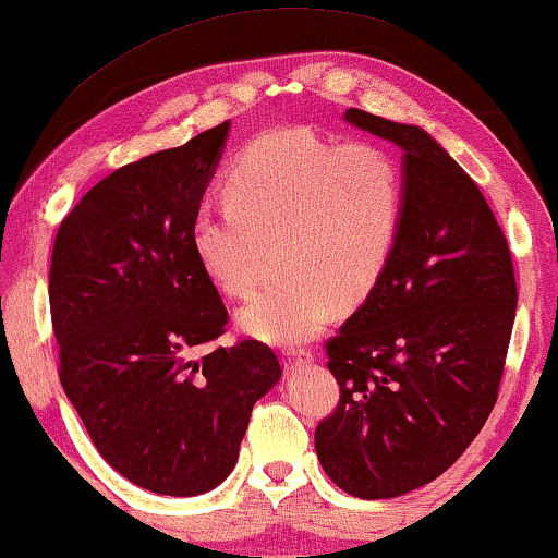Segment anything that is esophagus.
Here are the masks:
<instances>
[{
	"instance_id": "obj_1",
	"label": "esophagus",
	"mask_w": 558,
	"mask_h": 558,
	"mask_svg": "<svg viewBox=\"0 0 558 558\" xmlns=\"http://www.w3.org/2000/svg\"><path fill=\"white\" fill-rule=\"evenodd\" d=\"M304 362H312V354L310 352H284V365L287 367H296V365H304Z\"/></svg>"
}]
</instances>
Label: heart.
<instances>
[{
	"instance_id": "obj_1",
	"label": "heart",
	"mask_w": 558,
	"mask_h": 558,
	"mask_svg": "<svg viewBox=\"0 0 558 558\" xmlns=\"http://www.w3.org/2000/svg\"><path fill=\"white\" fill-rule=\"evenodd\" d=\"M226 204L204 201L191 221L193 254L229 296L254 287L264 244L277 241L281 277L241 306L246 335L302 344L335 304L373 292L398 244L405 185L375 143H335L304 125L244 145L226 173Z\"/></svg>"
}]
</instances>
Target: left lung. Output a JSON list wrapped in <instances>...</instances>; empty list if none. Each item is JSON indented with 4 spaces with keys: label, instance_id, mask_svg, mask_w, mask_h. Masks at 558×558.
Listing matches in <instances>:
<instances>
[{
    "label": "left lung",
    "instance_id": "8db88e82",
    "mask_svg": "<svg viewBox=\"0 0 558 558\" xmlns=\"http://www.w3.org/2000/svg\"><path fill=\"white\" fill-rule=\"evenodd\" d=\"M344 120L402 150L398 244L357 312L327 342L339 405L314 448L344 494H410L465 453L496 405L515 279L494 211L417 125L350 108Z\"/></svg>",
    "mask_w": 558,
    "mask_h": 558
}]
</instances>
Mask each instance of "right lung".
I'll return each instance as SVG.
<instances>
[{
    "label": "right lung",
    "instance_id": "1",
    "mask_svg": "<svg viewBox=\"0 0 558 558\" xmlns=\"http://www.w3.org/2000/svg\"><path fill=\"white\" fill-rule=\"evenodd\" d=\"M231 123L118 168L60 223L50 266L60 383L98 453L160 496L229 478L256 400L281 379L269 347L223 335L219 289L191 246V221Z\"/></svg>",
    "mask_w": 558,
    "mask_h": 558
}]
</instances>
